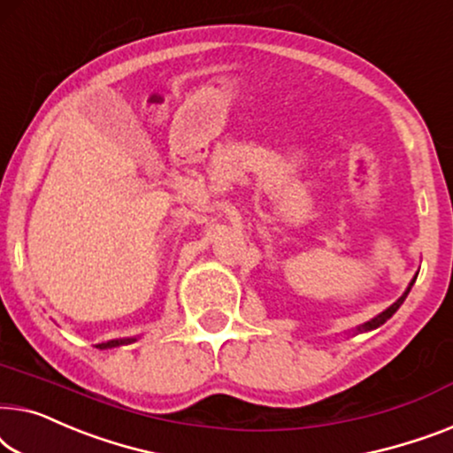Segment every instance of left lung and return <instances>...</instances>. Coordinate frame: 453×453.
<instances>
[{
  "label": "left lung",
  "mask_w": 453,
  "mask_h": 453,
  "mask_svg": "<svg viewBox=\"0 0 453 453\" xmlns=\"http://www.w3.org/2000/svg\"><path fill=\"white\" fill-rule=\"evenodd\" d=\"M415 281H417V275L412 277V281L409 283V288H406V291L403 293V296H400L396 302H394L390 308H386L384 311H381V314H378L375 318H372V320H367V322H363V324H359V326H355L353 328V334H361V333H369V330H375V328H380L381 324H384L386 320H390V318L396 314V310L400 308V305L404 303V299H406V296H409L411 293V288L412 285H415Z\"/></svg>",
  "instance_id": "1"
}]
</instances>
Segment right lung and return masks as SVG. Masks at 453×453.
Wrapping results in <instances>:
<instances>
[{
    "instance_id": "1",
    "label": "right lung",
    "mask_w": 453,
    "mask_h": 453,
    "mask_svg": "<svg viewBox=\"0 0 453 453\" xmlns=\"http://www.w3.org/2000/svg\"><path fill=\"white\" fill-rule=\"evenodd\" d=\"M135 341H137L135 336H131V339H114V341L100 342V345H96V349H112V347H120V345H131V342H135Z\"/></svg>"
}]
</instances>
